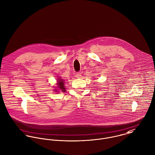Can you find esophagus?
Instances as JSON below:
<instances>
[{"label":"esophagus","mask_w":155,"mask_h":155,"mask_svg":"<svg viewBox=\"0 0 155 155\" xmlns=\"http://www.w3.org/2000/svg\"><path fill=\"white\" fill-rule=\"evenodd\" d=\"M81 76H82V74H81V73H76V75H75V77H76L77 78H81Z\"/></svg>","instance_id":"34e87169"}]
</instances>
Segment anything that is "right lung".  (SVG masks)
I'll use <instances>...</instances> for the list:
<instances>
[{
  "label": "right lung",
  "mask_w": 155,
  "mask_h": 155,
  "mask_svg": "<svg viewBox=\"0 0 155 155\" xmlns=\"http://www.w3.org/2000/svg\"><path fill=\"white\" fill-rule=\"evenodd\" d=\"M60 78V77H59ZM58 81V83L57 84V89H60L59 91H61L62 92H66V88H65V86H64V81L61 78H59V79H57ZM55 91H57L58 90H54Z\"/></svg>",
  "instance_id": "add662e5"
}]
</instances>
